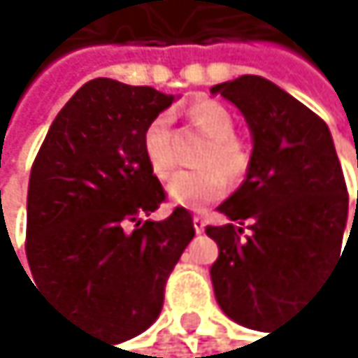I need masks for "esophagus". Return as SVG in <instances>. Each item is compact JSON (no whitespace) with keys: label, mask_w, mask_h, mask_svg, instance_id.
Segmentation results:
<instances>
[{"label":"esophagus","mask_w":358,"mask_h":358,"mask_svg":"<svg viewBox=\"0 0 358 358\" xmlns=\"http://www.w3.org/2000/svg\"><path fill=\"white\" fill-rule=\"evenodd\" d=\"M206 218H201V216H195L193 218V227H195V234H203L206 231Z\"/></svg>","instance_id":"obj_1"}]
</instances>
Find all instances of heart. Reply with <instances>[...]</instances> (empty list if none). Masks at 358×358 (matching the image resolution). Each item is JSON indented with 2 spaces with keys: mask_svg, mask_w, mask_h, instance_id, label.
I'll list each match as a JSON object with an SVG mask.
<instances>
[{
  "mask_svg": "<svg viewBox=\"0 0 358 358\" xmlns=\"http://www.w3.org/2000/svg\"><path fill=\"white\" fill-rule=\"evenodd\" d=\"M191 118L199 129L210 136L199 163L208 165L199 171H180L167 185V197L171 203L187 210H203L208 203L218 201L227 191L224 173L238 180L244 176L250 155L236 136V120L218 101H199L191 108ZM144 157L155 176L167 178L176 167L173 142H171V118L169 114L155 116L144 129L142 138Z\"/></svg>",
  "mask_w": 358,
  "mask_h": 358,
  "instance_id": "1",
  "label": "heart"
}]
</instances>
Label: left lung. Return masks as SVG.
I'll use <instances>...</instances> for the list:
<instances>
[{
    "label": "left lung",
    "mask_w": 358,
    "mask_h": 358,
    "mask_svg": "<svg viewBox=\"0 0 358 358\" xmlns=\"http://www.w3.org/2000/svg\"><path fill=\"white\" fill-rule=\"evenodd\" d=\"M210 93L231 101L252 134L246 180L218 206L231 222L206 229L218 244L212 287L229 318L267 331L340 259L348 222L344 173L327 122L273 83L246 73Z\"/></svg>",
    "instance_id": "left-lung-1"
}]
</instances>
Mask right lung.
Masks as SVG:
<instances>
[{
    "label": "right lung",
    "instance_id": "right-lung-1",
    "mask_svg": "<svg viewBox=\"0 0 358 358\" xmlns=\"http://www.w3.org/2000/svg\"><path fill=\"white\" fill-rule=\"evenodd\" d=\"M173 95L95 78L63 106L34 161L27 261L36 285L120 344L161 314L165 282L195 238L144 157V129Z\"/></svg>",
    "mask_w": 358,
    "mask_h": 358
}]
</instances>
